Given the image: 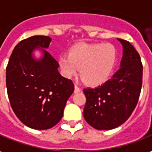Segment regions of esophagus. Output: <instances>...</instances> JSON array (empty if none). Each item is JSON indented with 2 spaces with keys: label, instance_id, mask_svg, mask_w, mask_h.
Segmentation results:
<instances>
[{
  "label": "esophagus",
  "instance_id": "34e87169",
  "mask_svg": "<svg viewBox=\"0 0 152 152\" xmlns=\"http://www.w3.org/2000/svg\"><path fill=\"white\" fill-rule=\"evenodd\" d=\"M80 91H81V89H80L77 85H75V86H74V93H75V94H78V93H79Z\"/></svg>",
  "mask_w": 152,
  "mask_h": 152
}]
</instances>
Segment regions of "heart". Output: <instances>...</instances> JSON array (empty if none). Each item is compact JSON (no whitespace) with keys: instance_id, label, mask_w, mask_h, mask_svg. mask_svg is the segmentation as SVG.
<instances>
[{"instance_id":"1","label":"heart","mask_w":152,"mask_h":152,"mask_svg":"<svg viewBox=\"0 0 152 152\" xmlns=\"http://www.w3.org/2000/svg\"><path fill=\"white\" fill-rule=\"evenodd\" d=\"M117 51L111 44H80L72 47L69 54L58 58L62 74L71 78L80 68V76L88 85L98 86L106 82L113 73Z\"/></svg>"}]
</instances>
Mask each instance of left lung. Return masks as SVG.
I'll return each instance as SVG.
<instances>
[{"mask_svg":"<svg viewBox=\"0 0 152 152\" xmlns=\"http://www.w3.org/2000/svg\"><path fill=\"white\" fill-rule=\"evenodd\" d=\"M122 45L120 69L102 85L84 88L86 104L83 117L95 129L111 130L129 118L137 106L142 84L140 55L130 43L118 39Z\"/></svg>","mask_w":152,"mask_h":152,"instance_id":"1","label":"left lung"}]
</instances>
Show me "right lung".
I'll use <instances>...</instances> for the list:
<instances>
[{"label": "right lung", "instance_id": "obj_1", "mask_svg": "<svg viewBox=\"0 0 152 152\" xmlns=\"http://www.w3.org/2000/svg\"><path fill=\"white\" fill-rule=\"evenodd\" d=\"M51 38L34 35L15 47L6 67V82L10 106L19 120L36 130L53 127L63 117L73 82L58 72V64L46 50ZM39 49V60L33 52Z\"/></svg>", "mask_w": 152, "mask_h": 152}]
</instances>
